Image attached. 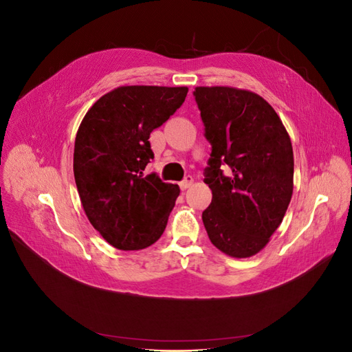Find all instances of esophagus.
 Returning <instances> with one entry per match:
<instances>
[{
  "label": "esophagus",
  "instance_id": "34e87169",
  "mask_svg": "<svg viewBox=\"0 0 352 352\" xmlns=\"http://www.w3.org/2000/svg\"><path fill=\"white\" fill-rule=\"evenodd\" d=\"M192 184H194V179H192V176H186V177L182 180V182L179 184V186H180V189L185 190V189H188V188L192 186Z\"/></svg>",
  "mask_w": 352,
  "mask_h": 352
}]
</instances>
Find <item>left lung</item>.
<instances>
[{
	"mask_svg": "<svg viewBox=\"0 0 352 352\" xmlns=\"http://www.w3.org/2000/svg\"><path fill=\"white\" fill-rule=\"evenodd\" d=\"M194 97L211 144L204 182L212 199L202 221L221 252L251 257L267 245L291 202V138L272 105L251 91L198 87Z\"/></svg>",
	"mask_w": 352,
	"mask_h": 352,
	"instance_id": "obj_1",
	"label": "left lung"
}]
</instances>
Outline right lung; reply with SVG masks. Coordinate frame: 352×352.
<instances>
[{
	"instance_id": "right-lung-1",
	"label": "right lung",
	"mask_w": 352,
	"mask_h": 352,
	"mask_svg": "<svg viewBox=\"0 0 352 352\" xmlns=\"http://www.w3.org/2000/svg\"><path fill=\"white\" fill-rule=\"evenodd\" d=\"M186 87H120L85 114L74 141L73 173L85 214L117 250L150 247L166 229L180 189L155 173L150 135L184 104Z\"/></svg>"
}]
</instances>
